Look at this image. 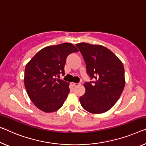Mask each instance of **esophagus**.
Masks as SVG:
<instances>
[{"instance_id": "1", "label": "esophagus", "mask_w": 146, "mask_h": 146, "mask_svg": "<svg viewBox=\"0 0 146 146\" xmlns=\"http://www.w3.org/2000/svg\"><path fill=\"white\" fill-rule=\"evenodd\" d=\"M80 84L79 83H75V82H71V85L73 86H77L79 85Z\"/></svg>"}]
</instances>
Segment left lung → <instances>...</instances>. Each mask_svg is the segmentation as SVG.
<instances>
[{"label": "left lung", "mask_w": 146, "mask_h": 146, "mask_svg": "<svg viewBox=\"0 0 146 146\" xmlns=\"http://www.w3.org/2000/svg\"><path fill=\"white\" fill-rule=\"evenodd\" d=\"M86 65L87 73L96 80L86 82L85 94L80 97L82 106L92 114L110 110L118 100L125 84L121 61L108 48L88 43L76 44Z\"/></svg>", "instance_id": "left-lung-1"}]
</instances>
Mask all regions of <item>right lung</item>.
<instances>
[{
    "label": "right lung",
    "mask_w": 146,
    "mask_h": 146,
    "mask_svg": "<svg viewBox=\"0 0 146 146\" xmlns=\"http://www.w3.org/2000/svg\"><path fill=\"white\" fill-rule=\"evenodd\" d=\"M78 51L77 48L69 43L47 46L27 64L24 82L28 96L43 112H55L64 105L70 92L69 83L56 77L65 74L67 56Z\"/></svg>",
    "instance_id": "1"
}]
</instances>
